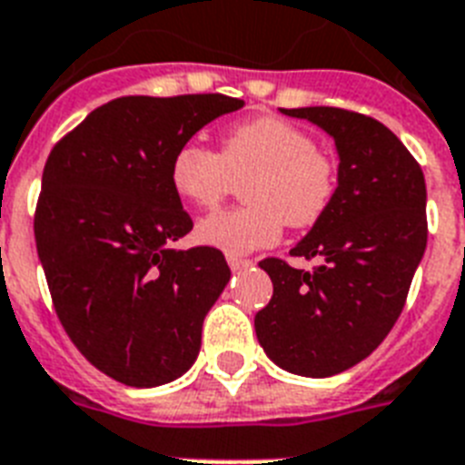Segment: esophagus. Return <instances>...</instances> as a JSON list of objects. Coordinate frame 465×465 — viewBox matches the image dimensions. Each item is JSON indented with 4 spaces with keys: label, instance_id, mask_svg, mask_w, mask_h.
Masks as SVG:
<instances>
[{
    "label": "esophagus",
    "instance_id": "34e87169",
    "mask_svg": "<svg viewBox=\"0 0 465 465\" xmlns=\"http://www.w3.org/2000/svg\"><path fill=\"white\" fill-rule=\"evenodd\" d=\"M226 262H229V267H232L233 272H239V270H243V267L252 265V260L241 258V255H226Z\"/></svg>",
    "mask_w": 465,
    "mask_h": 465
}]
</instances>
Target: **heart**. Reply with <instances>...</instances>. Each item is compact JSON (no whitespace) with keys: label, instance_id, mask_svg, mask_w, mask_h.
I'll use <instances>...</instances> for the list:
<instances>
[{"label":"heart","instance_id":"heart-1","mask_svg":"<svg viewBox=\"0 0 465 465\" xmlns=\"http://www.w3.org/2000/svg\"><path fill=\"white\" fill-rule=\"evenodd\" d=\"M169 181L173 193L195 207L220 205L243 183L241 210L207 214L198 239L232 255L277 243L284 222L312 226L337 195L339 164L320 150L312 134L279 116H258L229 128L220 153L188 141L173 153Z\"/></svg>","mask_w":465,"mask_h":465}]
</instances>
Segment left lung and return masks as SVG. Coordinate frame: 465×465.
<instances>
[{"instance_id":"8db88e82","label":"left lung","mask_w":465,"mask_h":465,"mask_svg":"<svg viewBox=\"0 0 465 465\" xmlns=\"http://www.w3.org/2000/svg\"><path fill=\"white\" fill-rule=\"evenodd\" d=\"M334 138L339 186L330 210L292 255L260 267L274 293L255 315L267 356L293 375L331 377L368 358L401 315L428 245L425 176L413 154L372 116L339 107L282 109Z\"/></svg>"}]
</instances>
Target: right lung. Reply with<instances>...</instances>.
<instances>
[{
  "label": "right lung",
  "instance_id": "add662e5",
  "mask_svg": "<svg viewBox=\"0 0 465 465\" xmlns=\"http://www.w3.org/2000/svg\"><path fill=\"white\" fill-rule=\"evenodd\" d=\"M241 107L220 93L116 97L49 153L37 255L69 339L116 382L167 384L198 358L203 320L232 270L217 248L172 245L193 220L169 167L200 128Z\"/></svg>",
  "mask_w": 465,
  "mask_h": 465
}]
</instances>
